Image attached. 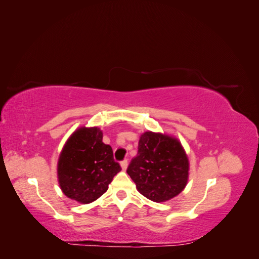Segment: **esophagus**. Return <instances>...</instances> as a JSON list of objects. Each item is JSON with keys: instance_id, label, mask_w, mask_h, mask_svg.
Returning a JSON list of instances; mask_svg holds the SVG:
<instances>
[{"instance_id": "esophagus-1", "label": "esophagus", "mask_w": 259, "mask_h": 259, "mask_svg": "<svg viewBox=\"0 0 259 259\" xmlns=\"http://www.w3.org/2000/svg\"><path fill=\"white\" fill-rule=\"evenodd\" d=\"M127 165H128V161L127 160H123L122 162H121V167H122V169H126L127 168Z\"/></svg>"}]
</instances>
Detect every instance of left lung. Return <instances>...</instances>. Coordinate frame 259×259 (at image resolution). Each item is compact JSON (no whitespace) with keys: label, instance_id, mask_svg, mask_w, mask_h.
Segmentation results:
<instances>
[{"label":"left lung","instance_id":"left-lung-1","mask_svg":"<svg viewBox=\"0 0 259 259\" xmlns=\"http://www.w3.org/2000/svg\"><path fill=\"white\" fill-rule=\"evenodd\" d=\"M189 163L177 139L146 132L139 139L138 152L126 169L138 191L149 200L164 202L183 191Z\"/></svg>","mask_w":259,"mask_h":259}]
</instances>
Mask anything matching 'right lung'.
Here are the masks:
<instances>
[{
	"label": "right lung",
	"instance_id": "1",
	"mask_svg": "<svg viewBox=\"0 0 259 259\" xmlns=\"http://www.w3.org/2000/svg\"><path fill=\"white\" fill-rule=\"evenodd\" d=\"M112 148L103 143L97 127L75 131L65 145L58 161V180L68 198L91 203L101 197L121 170Z\"/></svg>",
	"mask_w": 259,
	"mask_h": 259
}]
</instances>
